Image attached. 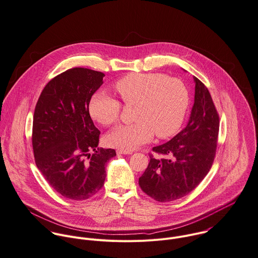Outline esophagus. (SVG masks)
Segmentation results:
<instances>
[{
	"instance_id": "34e87169",
	"label": "esophagus",
	"mask_w": 258,
	"mask_h": 258,
	"mask_svg": "<svg viewBox=\"0 0 258 258\" xmlns=\"http://www.w3.org/2000/svg\"><path fill=\"white\" fill-rule=\"evenodd\" d=\"M117 155H132L133 152L132 151H123V150H117L116 151Z\"/></svg>"
}]
</instances>
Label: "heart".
<instances>
[{
    "label": "heart",
    "instance_id": "1",
    "mask_svg": "<svg viewBox=\"0 0 258 258\" xmlns=\"http://www.w3.org/2000/svg\"><path fill=\"white\" fill-rule=\"evenodd\" d=\"M114 90L125 105H135V123L114 127L106 137L109 146L133 151L149 142L154 133L160 139L175 135L189 107L190 95L179 78L163 73H132L114 83ZM93 120L110 125L119 116L120 103L102 93H94L88 104Z\"/></svg>",
    "mask_w": 258,
    "mask_h": 258
}]
</instances>
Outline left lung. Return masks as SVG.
Instances as JSON below:
<instances>
[{"label": "left lung", "mask_w": 258, "mask_h": 258, "mask_svg": "<svg viewBox=\"0 0 258 258\" xmlns=\"http://www.w3.org/2000/svg\"><path fill=\"white\" fill-rule=\"evenodd\" d=\"M194 104L187 125L171 141L154 147L163 158L150 157L140 177L142 190L159 202L188 195L212 167L219 133V116L207 87L197 78Z\"/></svg>", "instance_id": "8db88e82"}]
</instances>
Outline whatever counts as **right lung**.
<instances>
[{
    "instance_id": "right-lung-1",
    "label": "right lung",
    "mask_w": 258,
    "mask_h": 258,
    "mask_svg": "<svg viewBox=\"0 0 258 258\" xmlns=\"http://www.w3.org/2000/svg\"><path fill=\"white\" fill-rule=\"evenodd\" d=\"M103 77L87 68L69 69L47 83L35 107L32 145L37 168L56 192L71 200L95 195L104 184L106 163L116 156L112 149L97 148L100 132L88 111Z\"/></svg>"
}]
</instances>
